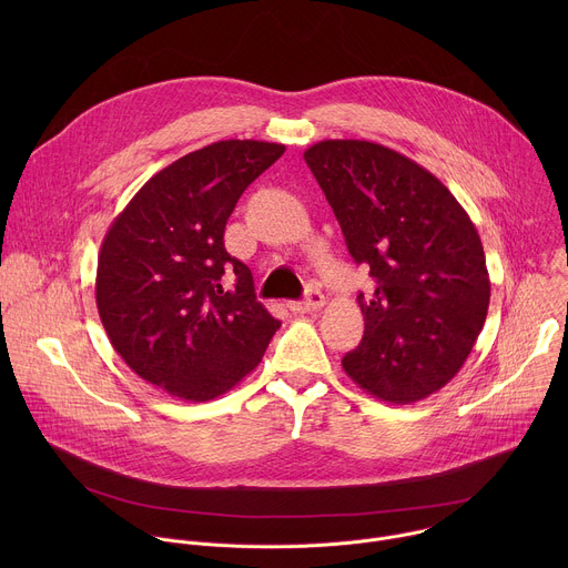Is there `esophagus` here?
<instances>
[{
  "mask_svg": "<svg viewBox=\"0 0 568 568\" xmlns=\"http://www.w3.org/2000/svg\"><path fill=\"white\" fill-rule=\"evenodd\" d=\"M323 303H326V296H323L318 290H307L303 301H292V303H287V307L296 314H303V312H314V310L323 307Z\"/></svg>",
  "mask_w": 568,
  "mask_h": 568,
  "instance_id": "34e87169",
  "label": "esophagus"
}]
</instances>
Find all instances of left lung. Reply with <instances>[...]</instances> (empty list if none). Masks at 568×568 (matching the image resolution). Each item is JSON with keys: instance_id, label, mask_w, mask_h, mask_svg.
<instances>
[{"instance_id": "obj_1", "label": "left lung", "mask_w": 568, "mask_h": 568, "mask_svg": "<svg viewBox=\"0 0 568 568\" xmlns=\"http://www.w3.org/2000/svg\"><path fill=\"white\" fill-rule=\"evenodd\" d=\"M303 159L375 283L357 296L364 337L346 375L384 402L425 399L460 371L488 316L476 226L436 175L386 145L328 139Z\"/></svg>"}]
</instances>
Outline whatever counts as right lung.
<instances>
[{
	"label": "right lung",
	"mask_w": 568,
	"mask_h": 568,
	"mask_svg": "<svg viewBox=\"0 0 568 568\" xmlns=\"http://www.w3.org/2000/svg\"><path fill=\"white\" fill-rule=\"evenodd\" d=\"M283 143L229 139L152 175L110 224L97 270L103 328L123 362L166 393L206 402L250 375L281 321L224 250V226Z\"/></svg>",
	"instance_id": "right-lung-1"
}]
</instances>
